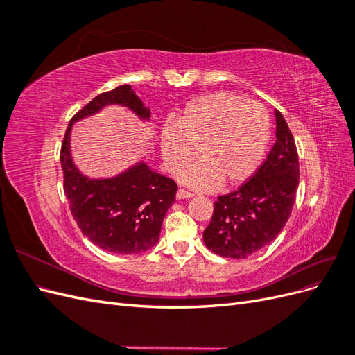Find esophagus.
Here are the masks:
<instances>
[{
    "instance_id": "esophagus-1",
    "label": "esophagus",
    "mask_w": 355,
    "mask_h": 355,
    "mask_svg": "<svg viewBox=\"0 0 355 355\" xmlns=\"http://www.w3.org/2000/svg\"><path fill=\"white\" fill-rule=\"evenodd\" d=\"M192 196H194V194H192V192H189V191H187V189H184V188H179V189H178V194H176L178 200L189 198V197H192Z\"/></svg>"
}]
</instances>
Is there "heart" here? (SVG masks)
Returning <instances> with one entry per match:
<instances>
[{
  "instance_id": "heart-1",
  "label": "heart",
  "mask_w": 355,
  "mask_h": 355,
  "mask_svg": "<svg viewBox=\"0 0 355 355\" xmlns=\"http://www.w3.org/2000/svg\"><path fill=\"white\" fill-rule=\"evenodd\" d=\"M268 141L270 115L261 103L214 92L192 99L176 123L164 124L161 155L167 170L178 173L200 153V163L182 173L188 185H237L259 167Z\"/></svg>"
}]
</instances>
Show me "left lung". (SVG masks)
Instances as JSON below:
<instances>
[{
	"label": "left lung",
	"mask_w": 355,
	"mask_h": 355,
	"mask_svg": "<svg viewBox=\"0 0 355 355\" xmlns=\"http://www.w3.org/2000/svg\"><path fill=\"white\" fill-rule=\"evenodd\" d=\"M277 141L250 179L214 201L213 216L202 232L213 253L244 259L270 244L284 228L299 187V157L292 132L275 111Z\"/></svg>",
	"instance_id": "8db88e82"
}]
</instances>
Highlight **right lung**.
Listing matches in <instances>:
<instances>
[{"label": "right lung", "mask_w": 355, "mask_h": 355, "mask_svg": "<svg viewBox=\"0 0 355 355\" xmlns=\"http://www.w3.org/2000/svg\"><path fill=\"white\" fill-rule=\"evenodd\" d=\"M111 103L124 105L141 118H149V110L130 84L101 93L83 106L72 116L62 142L63 191L75 222L92 243L111 253H142L158 243L161 223L176 200V182L155 173L145 163L111 179H89L80 173L71 158L69 135L73 121Z\"/></svg>", "instance_id": "1"}]
</instances>
